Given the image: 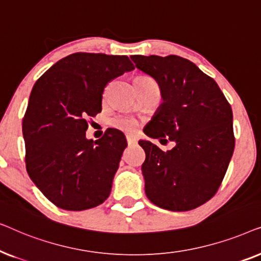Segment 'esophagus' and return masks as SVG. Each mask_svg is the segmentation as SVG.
<instances>
[{
    "instance_id": "esophagus-1",
    "label": "esophagus",
    "mask_w": 261,
    "mask_h": 261,
    "mask_svg": "<svg viewBox=\"0 0 261 261\" xmlns=\"http://www.w3.org/2000/svg\"><path fill=\"white\" fill-rule=\"evenodd\" d=\"M126 140H127V144L128 145H134L137 144V138L134 137V135H130V134H127L126 135Z\"/></svg>"
}]
</instances>
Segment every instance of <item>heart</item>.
<instances>
[{
	"label": "heart",
	"instance_id": "1",
	"mask_svg": "<svg viewBox=\"0 0 261 261\" xmlns=\"http://www.w3.org/2000/svg\"><path fill=\"white\" fill-rule=\"evenodd\" d=\"M137 81L153 82V83H155V81L153 80V78L147 77V76L138 77L137 80H135V82ZM110 124H112L114 128H117V129H120L122 132H127V133H132V132H134L135 129H137L139 122L135 117L127 115V114H117V115L113 116L112 119H110Z\"/></svg>",
	"mask_w": 261,
	"mask_h": 261
}]
</instances>
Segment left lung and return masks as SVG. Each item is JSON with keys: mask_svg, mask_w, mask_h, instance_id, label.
Wrapping results in <instances>:
<instances>
[{"mask_svg": "<svg viewBox=\"0 0 261 261\" xmlns=\"http://www.w3.org/2000/svg\"><path fill=\"white\" fill-rule=\"evenodd\" d=\"M135 66L159 84L163 105L146 134L174 141L164 152L149 141L139 144L141 170L153 204L188 212L214 197L233 155V112L219 85L190 60L178 56H132Z\"/></svg>", "mask_w": 261, "mask_h": 261, "instance_id": "obj_1", "label": "left lung"}]
</instances>
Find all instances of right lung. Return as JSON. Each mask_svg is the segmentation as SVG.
Wrapping results in <instances>:
<instances>
[{
  "label": "right lung",
  "mask_w": 261,
  "mask_h": 261,
  "mask_svg": "<svg viewBox=\"0 0 261 261\" xmlns=\"http://www.w3.org/2000/svg\"><path fill=\"white\" fill-rule=\"evenodd\" d=\"M134 70L127 56L77 52L35 82L22 120L26 169L48 201L80 212L109 197L127 141L117 129L88 140V117L102 110L109 82Z\"/></svg>",
  "instance_id": "obj_1"
}]
</instances>
